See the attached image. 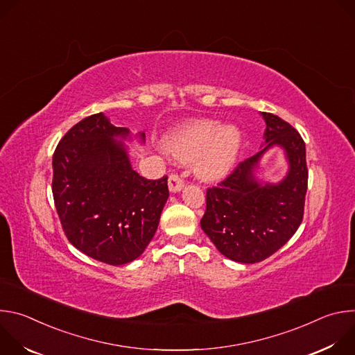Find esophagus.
Returning <instances> with one entry per match:
<instances>
[{
	"label": "esophagus",
	"mask_w": 355,
	"mask_h": 355,
	"mask_svg": "<svg viewBox=\"0 0 355 355\" xmlns=\"http://www.w3.org/2000/svg\"><path fill=\"white\" fill-rule=\"evenodd\" d=\"M168 188L171 192H178L184 188V180L178 174H171L168 178Z\"/></svg>",
	"instance_id": "34e87169"
}]
</instances>
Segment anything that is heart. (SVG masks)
Wrapping results in <instances>:
<instances>
[{
  "mask_svg": "<svg viewBox=\"0 0 355 355\" xmlns=\"http://www.w3.org/2000/svg\"><path fill=\"white\" fill-rule=\"evenodd\" d=\"M240 141L241 133L236 126L222 128L216 122L199 121L174 133L167 146L170 153L181 162H191L200 156L196 166L198 175L214 181L227 173Z\"/></svg>",
  "mask_w": 355,
  "mask_h": 355,
  "instance_id": "heart-1",
  "label": "heart"
}]
</instances>
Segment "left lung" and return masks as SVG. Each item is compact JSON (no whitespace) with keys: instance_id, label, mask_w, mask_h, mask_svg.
<instances>
[{"instance_id":"obj_1","label":"left lung","mask_w":355,"mask_h":355,"mask_svg":"<svg viewBox=\"0 0 355 355\" xmlns=\"http://www.w3.org/2000/svg\"><path fill=\"white\" fill-rule=\"evenodd\" d=\"M263 118L267 144L207 189V209L200 219L202 230L222 254L244 264L268 259L295 234L303 219L308 189L305 141L279 116L263 112ZM272 145L286 150L290 171L278 184H261L252 170Z\"/></svg>"}]
</instances>
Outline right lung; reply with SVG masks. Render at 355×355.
<instances>
[{"instance_id":"obj_1","label":"right lung","mask_w":355,"mask_h":355,"mask_svg":"<svg viewBox=\"0 0 355 355\" xmlns=\"http://www.w3.org/2000/svg\"><path fill=\"white\" fill-rule=\"evenodd\" d=\"M128 133L94 114L62 137L53 155L52 191L66 237L111 266L141 254L168 198L167 175L147 180L132 168L123 143L114 139Z\"/></svg>"}]
</instances>
